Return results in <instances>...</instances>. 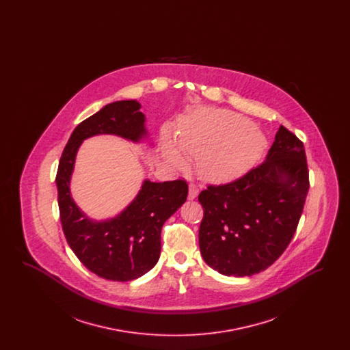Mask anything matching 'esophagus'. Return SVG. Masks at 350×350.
<instances>
[{
  "label": "esophagus",
  "mask_w": 350,
  "mask_h": 350,
  "mask_svg": "<svg viewBox=\"0 0 350 350\" xmlns=\"http://www.w3.org/2000/svg\"><path fill=\"white\" fill-rule=\"evenodd\" d=\"M197 196H198V187L196 183H191L189 185V198L194 200Z\"/></svg>",
  "instance_id": "34e87169"
}]
</instances>
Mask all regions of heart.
Returning a JSON list of instances; mask_svg holds the SVG:
<instances>
[{
	"instance_id": "1",
	"label": "heart",
	"mask_w": 350,
	"mask_h": 350,
	"mask_svg": "<svg viewBox=\"0 0 350 350\" xmlns=\"http://www.w3.org/2000/svg\"><path fill=\"white\" fill-rule=\"evenodd\" d=\"M183 156L197 160L202 178L227 183L250 170L264 154L267 139L248 119L227 110H203L186 118L176 135ZM167 159L183 167V156L167 147Z\"/></svg>"
}]
</instances>
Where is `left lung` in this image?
<instances>
[{
  "label": "left lung",
  "instance_id": "1",
  "mask_svg": "<svg viewBox=\"0 0 350 350\" xmlns=\"http://www.w3.org/2000/svg\"><path fill=\"white\" fill-rule=\"evenodd\" d=\"M308 189L304 146L281 126L260 165L200 191V248L206 264L233 277L273 265L297 231Z\"/></svg>",
  "mask_w": 350,
  "mask_h": 350
}]
</instances>
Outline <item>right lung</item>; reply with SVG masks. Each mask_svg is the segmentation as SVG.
<instances>
[{
    "instance_id": "1",
    "label": "right lung",
    "mask_w": 350,
    "mask_h": 350,
    "mask_svg": "<svg viewBox=\"0 0 350 350\" xmlns=\"http://www.w3.org/2000/svg\"><path fill=\"white\" fill-rule=\"evenodd\" d=\"M136 100H118L83 120L70 135L56 173L60 220L68 244L92 273L110 281H133L154 267L161 252V228L186 200L185 180L144 181L133 203L117 217L93 221L70 198L69 180L81 142L97 133H116L137 142L146 135Z\"/></svg>"
}]
</instances>
